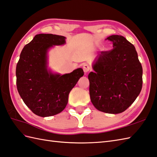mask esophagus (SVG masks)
<instances>
[{
  "mask_svg": "<svg viewBox=\"0 0 157 157\" xmlns=\"http://www.w3.org/2000/svg\"><path fill=\"white\" fill-rule=\"evenodd\" d=\"M83 70L85 74H87L90 70V67L87 64H84L83 65Z\"/></svg>",
  "mask_w": 157,
  "mask_h": 157,
  "instance_id": "34e87169",
  "label": "esophagus"
}]
</instances>
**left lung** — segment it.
Listing matches in <instances>:
<instances>
[{"label": "left lung", "mask_w": 157, "mask_h": 157, "mask_svg": "<svg viewBox=\"0 0 157 157\" xmlns=\"http://www.w3.org/2000/svg\"><path fill=\"white\" fill-rule=\"evenodd\" d=\"M113 49L101 52L88 75L90 100L97 110L108 114L123 112L139 95L143 67L135 47L121 35H111Z\"/></svg>", "instance_id": "8db88e82"}]
</instances>
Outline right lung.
Segmentation results:
<instances>
[{
	"instance_id": "obj_1",
	"label": "right lung",
	"mask_w": 157,
	"mask_h": 157,
	"mask_svg": "<svg viewBox=\"0 0 157 157\" xmlns=\"http://www.w3.org/2000/svg\"><path fill=\"white\" fill-rule=\"evenodd\" d=\"M63 36L38 34L24 47L16 67L17 87L20 96L35 114L47 117L63 111L68 96L84 74L82 68L70 74H53L48 68L47 53L53 45L65 43Z\"/></svg>"
}]
</instances>
